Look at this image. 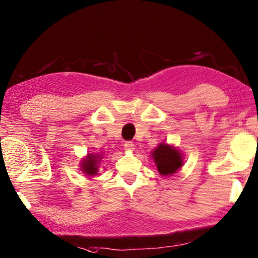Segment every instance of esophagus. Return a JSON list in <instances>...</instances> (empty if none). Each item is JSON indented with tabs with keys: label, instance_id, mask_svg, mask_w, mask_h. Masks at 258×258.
Segmentation results:
<instances>
[{
	"label": "esophagus",
	"instance_id": "obj_1",
	"mask_svg": "<svg viewBox=\"0 0 258 258\" xmlns=\"http://www.w3.org/2000/svg\"><path fill=\"white\" fill-rule=\"evenodd\" d=\"M124 148L128 151H134L135 150V144L133 142H125L124 143Z\"/></svg>",
	"mask_w": 258,
	"mask_h": 258
}]
</instances>
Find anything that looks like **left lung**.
<instances>
[{
    "label": "left lung",
    "mask_w": 258,
    "mask_h": 258,
    "mask_svg": "<svg viewBox=\"0 0 258 258\" xmlns=\"http://www.w3.org/2000/svg\"><path fill=\"white\" fill-rule=\"evenodd\" d=\"M157 171L162 175H171L183 165L182 154L169 144L162 143L152 152Z\"/></svg>",
    "instance_id": "left-lung-1"
}]
</instances>
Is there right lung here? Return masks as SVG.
<instances>
[{
  "label": "right lung",
  "mask_w": 258,
  "mask_h": 258,
  "mask_svg": "<svg viewBox=\"0 0 258 258\" xmlns=\"http://www.w3.org/2000/svg\"><path fill=\"white\" fill-rule=\"evenodd\" d=\"M102 159L101 154H88L81 161V170L87 175H95L98 172V163Z\"/></svg>",
  "instance_id": "right-lung-1"
}]
</instances>
